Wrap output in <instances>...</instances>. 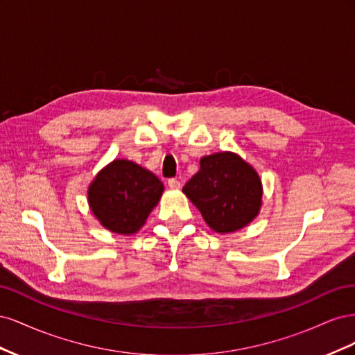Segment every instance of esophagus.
<instances>
[{"label": "esophagus", "instance_id": "esophagus-1", "mask_svg": "<svg viewBox=\"0 0 355 355\" xmlns=\"http://www.w3.org/2000/svg\"><path fill=\"white\" fill-rule=\"evenodd\" d=\"M167 184H168L170 189H180V187H182L180 182L178 179H168Z\"/></svg>", "mask_w": 355, "mask_h": 355}]
</instances>
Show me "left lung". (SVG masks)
Instances as JSON below:
<instances>
[{
	"label": "left lung",
	"mask_w": 355,
	"mask_h": 355,
	"mask_svg": "<svg viewBox=\"0 0 355 355\" xmlns=\"http://www.w3.org/2000/svg\"><path fill=\"white\" fill-rule=\"evenodd\" d=\"M182 191L218 234L247 227L262 207L259 175L239 154L230 151L202 157L200 170Z\"/></svg>",
	"instance_id": "1"
}]
</instances>
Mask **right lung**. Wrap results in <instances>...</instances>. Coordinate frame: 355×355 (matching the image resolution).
I'll return each mask as SVG.
<instances>
[{"label": "right lung", "mask_w": 355, "mask_h": 355, "mask_svg": "<svg viewBox=\"0 0 355 355\" xmlns=\"http://www.w3.org/2000/svg\"><path fill=\"white\" fill-rule=\"evenodd\" d=\"M163 192V182L153 171L130 159L115 158L92 180L87 201L103 228L133 235L144 227Z\"/></svg>", "instance_id": "right-lung-1"}]
</instances>
